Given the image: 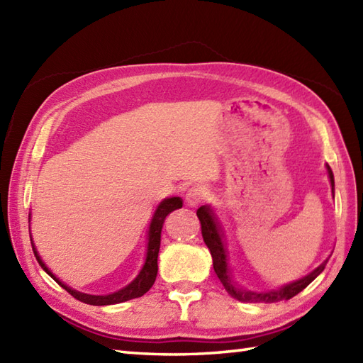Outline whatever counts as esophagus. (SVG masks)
Listing matches in <instances>:
<instances>
[{"label": "esophagus", "instance_id": "1", "mask_svg": "<svg viewBox=\"0 0 363 363\" xmlns=\"http://www.w3.org/2000/svg\"><path fill=\"white\" fill-rule=\"evenodd\" d=\"M206 199V191L199 187H194L187 191L186 203L190 207H198Z\"/></svg>", "mask_w": 363, "mask_h": 363}]
</instances>
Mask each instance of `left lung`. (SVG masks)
Listing matches in <instances>:
<instances>
[{"label":"left lung","instance_id":"left-lung-1","mask_svg":"<svg viewBox=\"0 0 363 363\" xmlns=\"http://www.w3.org/2000/svg\"><path fill=\"white\" fill-rule=\"evenodd\" d=\"M326 169H328L330 189H333V196H334V187H335L334 173L328 164H326ZM196 215L199 218V223H201L203 240L211 251L215 274H217L220 282L223 284V287L226 289L229 295L238 301H242V303H277V301L293 298L295 295H298L299 291H303L307 285L315 279V277L323 273V269H325L328 260L330 257V256L326 257V260L321 262V264L315 269H312L309 274L303 276L301 279L284 284L277 289H272L267 291H254L250 289H245L235 281V277L233 274V268H230V264H229L226 234H225V229L221 226L220 218L213 211V207L211 204H204L196 211Z\"/></svg>","mask_w":363,"mask_h":363}]
</instances>
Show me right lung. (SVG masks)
<instances>
[{"mask_svg":"<svg viewBox=\"0 0 363 363\" xmlns=\"http://www.w3.org/2000/svg\"><path fill=\"white\" fill-rule=\"evenodd\" d=\"M181 207H182V199L179 196L165 198L157 204L156 211H154V213H152L148 233H146V251H145V260H143L140 272H138L135 279L133 282H129L126 287H123L113 293H109V295H89V293H82V291L72 289L70 285H67L64 281H60L59 277L54 274L48 267H46V264L40 257V254H38V251L35 248L33 235H30V245H33L34 256L38 262V265L43 268V272L46 274H50L52 279L56 281L60 287L70 293L73 298L79 299V301H82V303L90 304V306L120 304V303H125V301L143 296L145 293L152 287V284H154V281H156V276H157V256H159V248H160L162 225H164V220L169 212L181 209ZM29 220H30V213H29Z\"/></svg>","mask_w":363,"mask_h":363,"instance_id":"1","label":"right lung"}]
</instances>
